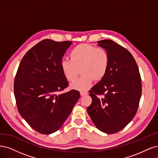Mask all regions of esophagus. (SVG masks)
Segmentation results:
<instances>
[{"label":"esophagus","instance_id":"obj_1","mask_svg":"<svg viewBox=\"0 0 158 158\" xmlns=\"http://www.w3.org/2000/svg\"><path fill=\"white\" fill-rule=\"evenodd\" d=\"M87 94H88V93L86 92H80V95H87Z\"/></svg>","mask_w":158,"mask_h":158}]
</instances>
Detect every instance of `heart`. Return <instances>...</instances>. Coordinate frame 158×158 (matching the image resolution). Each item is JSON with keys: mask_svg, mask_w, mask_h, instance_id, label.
I'll list each match as a JSON object with an SVG mask.
<instances>
[{"mask_svg": "<svg viewBox=\"0 0 158 158\" xmlns=\"http://www.w3.org/2000/svg\"><path fill=\"white\" fill-rule=\"evenodd\" d=\"M70 59L60 62L64 78L73 82L80 73L82 75L71 84L74 89L84 92L92 85L94 80L99 81L106 76L109 64L107 52L89 44H79L70 52Z\"/></svg>", "mask_w": 158, "mask_h": 158, "instance_id": "1", "label": "heart"}]
</instances>
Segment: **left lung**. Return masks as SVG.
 <instances>
[{
	"mask_svg": "<svg viewBox=\"0 0 158 158\" xmlns=\"http://www.w3.org/2000/svg\"><path fill=\"white\" fill-rule=\"evenodd\" d=\"M98 43L107 52L109 64L104 78L89 91L92 102L87 111L99 131L114 134L135 116L142 94L141 77L136 60L127 49L111 40Z\"/></svg>",
	"mask_w": 158,
	"mask_h": 158,
	"instance_id": "obj_1",
	"label": "left lung"
}]
</instances>
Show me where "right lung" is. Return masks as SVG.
I'll return each mask as SVG.
<instances>
[{
    "label": "right lung",
    "mask_w": 158,
    "mask_h": 158,
    "mask_svg": "<svg viewBox=\"0 0 158 158\" xmlns=\"http://www.w3.org/2000/svg\"><path fill=\"white\" fill-rule=\"evenodd\" d=\"M73 44L44 40L33 46L22 58L14 79V92L20 115L33 129L44 135L58 131L80 98L69 86L60 62Z\"/></svg>",
    "instance_id": "1"
}]
</instances>
